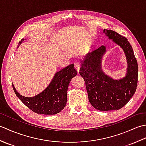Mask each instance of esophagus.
Listing matches in <instances>:
<instances>
[{
  "label": "esophagus",
  "mask_w": 146,
  "mask_h": 146,
  "mask_svg": "<svg viewBox=\"0 0 146 146\" xmlns=\"http://www.w3.org/2000/svg\"><path fill=\"white\" fill-rule=\"evenodd\" d=\"M75 69L78 71V73H79V70L80 68V63L79 62H75Z\"/></svg>",
  "instance_id": "esophagus-1"
}]
</instances>
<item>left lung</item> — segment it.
I'll return each instance as SVG.
<instances>
[{"mask_svg":"<svg viewBox=\"0 0 146 146\" xmlns=\"http://www.w3.org/2000/svg\"><path fill=\"white\" fill-rule=\"evenodd\" d=\"M108 39L120 46L127 61V73L120 80H113L102 70L101 62L106 48L101 46L85 56L80 74L85 80L90 103L100 111L119 110L128 103L137 86L138 64L133 49L127 38L111 30L104 29Z\"/></svg>","mask_w":146,"mask_h":146,"instance_id":"8db88e82","label":"left lung"}]
</instances>
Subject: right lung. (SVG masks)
Here are the masks:
<instances>
[{
	"label": "right lung",
	"instance_id": "add662e5",
	"mask_svg": "<svg viewBox=\"0 0 146 146\" xmlns=\"http://www.w3.org/2000/svg\"><path fill=\"white\" fill-rule=\"evenodd\" d=\"M24 40L22 39L19 42L18 47ZM76 75L74 64L68 65L55 73L48 87L33 97H24L16 91L13 84L12 87L17 97L32 111L39 114L54 115L60 112L66 105L68 85Z\"/></svg>",
	"mask_w": 146,
	"mask_h": 146
}]
</instances>
